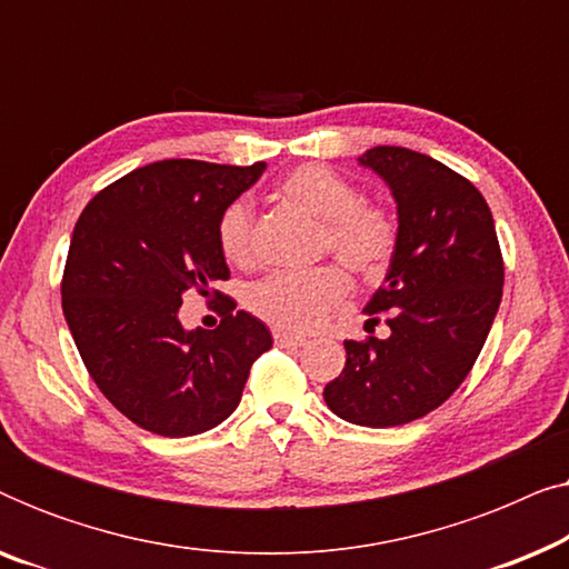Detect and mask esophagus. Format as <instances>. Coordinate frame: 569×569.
<instances>
[{
    "label": "esophagus",
    "mask_w": 569,
    "mask_h": 569,
    "mask_svg": "<svg viewBox=\"0 0 569 569\" xmlns=\"http://www.w3.org/2000/svg\"><path fill=\"white\" fill-rule=\"evenodd\" d=\"M274 341L279 347H302V345H306V339L292 337V333H287V331H274Z\"/></svg>",
    "instance_id": "1"
}]
</instances>
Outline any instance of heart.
Masks as SVG:
<instances>
[{"mask_svg": "<svg viewBox=\"0 0 569 569\" xmlns=\"http://www.w3.org/2000/svg\"><path fill=\"white\" fill-rule=\"evenodd\" d=\"M279 193L323 220L321 246L347 263L357 277L378 279L396 251V222L380 207L362 204L360 191L331 168H295L279 183ZM220 246L228 261L248 267L253 261V212L246 201L228 207L220 222ZM349 290L337 263L306 271H279L256 282L246 306L279 331L308 333L321 326Z\"/></svg>", "mask_w": 569, "mask_h": 569, "instance_id": "1", "label": "heart"}]
</instances>
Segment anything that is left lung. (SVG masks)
<instances>
[{"label":"left lung","instance_id":"8db88e82","mask_svg":"<svg viewBox=\"0 0 569 569\" xmlns=\"http://www.w3.org/2000/svg\"><path fill=\"white\" fill-rule=\"evenodd\" d=\"M396 201V251L365 316L391 337L345 341L326 407L360 427H396L438 409L477 362L502 300V253L477 186L430 154L372 147L357 158Z\"/></svg>","mask_w":569,"mask_h":569}]
</instances>
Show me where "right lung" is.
Masks as SVG:
<instances>
[{"label": "right lung", "instance_id": "add662e5", "mask_svg": "<svg viewBox=\"0 0 569 569\" xmlns=\"http://www.w3.org/2000/svg\"><path fill=\"white\" fill-rule=\"evenodd\" d=\"M267 162L238 168L160 160L131 170L82 209L61 308L90 378L131 422L189 438L238 409L256 357L271 349L259 318L224 300L214 331L186 329L183 295L230 277L220 222Z\"/></svg>", "mask_w": 569, "mask_h": 569}]
</instances>
